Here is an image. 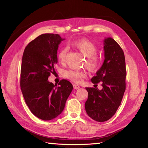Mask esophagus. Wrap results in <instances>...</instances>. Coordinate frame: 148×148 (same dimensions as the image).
Segmentation results:
<instances>
[{
    "label": "esophagus",
    "mask_w": 148,
    "mask_h": 148,
    "mask_svg": "<svg viewBox=\"0 0 148 148\" xmlns=\"http://www.w3.org/2000/svg\"><path fill=\"white\" fill-rule=\"evenodd\" d=\"M73 87H74V88L76 89V90L79 89V88H80V86H79V85H78V84H73Z\"/></svg>",
    "instance_id": "obj_1"
}]
</instances>
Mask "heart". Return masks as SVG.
Here are the masks:
<instances>
[{"instance_id":"heart-1","label":"heart","mask_w":148,"mask_h":148,"mask_svg":"<svg viewBox=\"0 0 148 148\" xmlns=\"http://www.w3.org/2000/svg\"><path fill=\"white\" fill-rule=\"evenodd\" d=\"M72 45L80 51L83 55L86 56V67L90 71L95 72L99 70L102 64V59L96 55L98 49L95 44L88 39H81L76 40L72 43ZM67 51V49L66 48L60 50L58 59L60 63L65 62ZM63 76L74 83H79L86 77V74L84 71L69 69L64 71Z\"/></svg>"}]
</instances>
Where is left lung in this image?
Returning <instances> with one entry per match:
<instances>
[{
  "mask_svg": "<svg viewBox=\"0 0 148 148\" xmlns=\"http://www.w3.org/2000/svg\"><path fill=\"white\" fill-rule=\"evenodd\" d=\"M104 61L91 81L101 82V90L86 88L88 93L85 102L87 114L93 120L103 122L111 118L120 106L123 97L127 76L125 58L121 48L111 37L103 40Z\"/></svg>",
  "mask_w": 148,
  "mask_h": 148,
  "instance_id": "left-lung-1",
  "label": "left lung"
}]
</instances>
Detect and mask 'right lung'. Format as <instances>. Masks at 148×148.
Listing matches in <instances>:
<instances>
[{"label":"right lung","mask_w":148,"mask_h":148,"mask_svg":"<svg viewBox=\"0 0 148 148\" xmlns=\"http://www.w3.org/2000/svg\"><path fill=\"white\" fill-rule=\"evenodd\" d=\"M64 40L58 34H42L29 42L22 57L21 92L30 111L42 120H51L61 114L73 89L66 79H62L58 86L48 81L58 62V45Z\"/></svg>","instance_id":"obj_1"}]
</instances>
